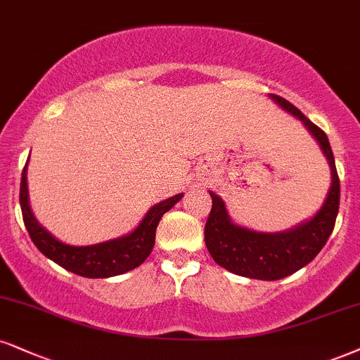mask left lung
<instances>
[{
	"instance_id": "8db88e82",
	"label": "left lung",
	"mask_w": 360,
	"mask_h": 360,
	"mask_svg": "<svg viewBox=\"0 0 360 360\" xmlns=\"http://www.w3.org/2000/svg\"><path fill=\"white\" fill-rule=\"evenodd\" d=\"M270 98L304 123L321 146L330 168V188L326 200L312 219L283 232H257L230 219L227 205L219 195L210 192L212 210L205 224V245L220 267L242 277L257 281H278L300 270L316 259L334 230L339 214L340 181L329 139L317 125L297 110L290 101L272 95Z\"/></svg>"
}]
</instances>
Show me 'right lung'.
Here are the masks:
<instances>
[{
	"mask_svg": "<svg viewBox=\"0 0 360 360\" xmlns=\"http://www.w3.org/2000/svg\"><path fill=\"white\" fill-rule=\"evenodd\" d=\"M26 172H28V162L21 173L20 205L23 212L25 227L28 230L31 240L44 257H48L60 267L88 278L115 277L143 264L153 250L155 232H157L160 219L184 197V193L173 195L167 200L153 205L136 225V229L123 237L95 243V245H70L53 237L34 217L30 207Z\"/></svg>",
	"mask_w": 360,
	"mask_h": 360,
	"instance_id": "1",
	"label": "right lung"
}]
</instances>
